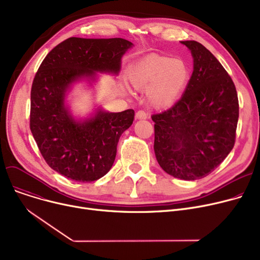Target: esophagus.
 <instances>
[{
  "mask_svg": "<svg viewBox=\"0 0 260 260\" xmlns=\"http://www.w3.org/2000/svg\"><path fill=\"white\" fill-rule=\"evenodd\" d=\"M136 118H137V119H146L147 114L144 111H138L137 113H136Z\"/></svg>",
  "mask_w": 260,
  "mask_h": 260,
  "instance_id": "obj_1",
  "label": "esophagus"
}]
</instances>
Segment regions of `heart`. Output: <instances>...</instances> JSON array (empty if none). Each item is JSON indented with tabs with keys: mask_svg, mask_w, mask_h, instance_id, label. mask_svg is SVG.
Masks as SVG:
<instances>
[{
	"mask_svg": "<svg viewBox=\"0 0 260 260\" xmlns=\"http://www.w3.org/2000/svg\"><path fill=\"white\" fill-rule=\"evenodd\" d=\"M189 70L181 59L149 54L136 62L128 73L132 87L146 91L148 103L156 108L171 106L182 93Z\"/></svg>",
	"mask_w": 260,
	"mask_h": 260,
	"instance_id": "1",
	"label": "heart"
}]
</instances>
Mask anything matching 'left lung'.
I'll use <instances>...</instances> for the list:
<instances>
[{
  "label": "left lung",
  "instance_id": "left-lung-1",
  "mask_svg": "<svg viewBox=\"0 0 260 260\" xmlns=\"http://www.w3.org/2000/svg\"><path fill=\"white\" fill-rule=\"evenodd\" d=\"M194 71L178 102L155 114L154 151L162 170L197 180L213 172L234 147L239 117L236 87L214 54L196 41H181Z\"/></svg>",
  "mask_w": 260,
  "mask_h": 260
}]
</instances>
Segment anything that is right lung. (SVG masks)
<instances>
[{
	"label": "right lung",
	"mask_w": 260,
	"mask_h": 260,
	"mask_svg": "<svg viewBox=\"0 0 260 260\" xmlns=\"http://www.w3.org/2000/svg\"><path fill=\"white\" fill-rule=\"evenodd\" d=\"M132 46L121 38L73 37L51 49L39 67L30 92V131L47 165L68 179L91 182L108 173L135 112L98 108L77 120L65 104L66 92L77 81H94L95 73L118 75L121 58Z\"/></svg>",
	"instance_id": "obj_1"
}]
</instances>
